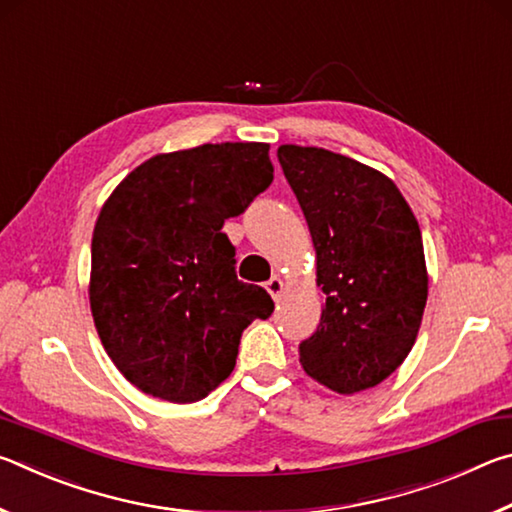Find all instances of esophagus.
Wrapping results in <instances>:
<instances>
[{"label":"esophagus","instance_id":"34e87169","mask_svg":"<svg viewBox=\"0 0 512 512\" xmlns=\"http://www.w3.org/2000/svg\"><path fill=\"white\" fill-rule=\"evenodd\" d=\"M266 291L271 293L273 296V300H277L282 296V291H284V282H282V277H277V275H273L271 280L266 282Z\"/></svg>","mask_w":512,"mask_h":512}]
</instances>
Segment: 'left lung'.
I'll return each mask as SVG.
<instances>
[{
    "label": "left lung",
    "instance_id": "obj_1",
    "mask_svg": "<svg viewBox=\"0 0 512 512\" xmlns=\"http://www.w3.org/2000/svg\"><path fill=\"white\" fill-rule=\"evenodd\" d=\"M277 160L316 248L325 309L300 343L309 377L341 395L402 366L427 305L420 225L391 178L341 153L282 144Z\"/></svg>",
    "mask_w": 512,
    "mask_h": 512
}]
</instances>
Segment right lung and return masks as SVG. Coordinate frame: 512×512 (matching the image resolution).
I'll return each mask as SVG.
<instances>
[{"label": "right lung", "mask_w": 512, "mask_h": 512, "mask_svg": "<svg viewBox=\"0 0 512 512\" xmlns=\"http://www.w3.org/2000/svg\"><path fill=\"white\" fill-rule=\"evenodd\" d=\"M273 183L268 144L162 153L121 180L92 235L90 307L108 357L142 393L198 402L235 370L241 332L273 314L237 280L225 219Z\"/></svg>", "instance_id": "obj_1"}]
</instances>
